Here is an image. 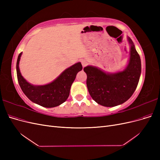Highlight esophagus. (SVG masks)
<instances>
[{
    "label": "esophagus",
    "mask_w": 160,
    "mask_h": 160,
    "mask_svg": "<svg viewBox=\"0 0 160 160\" xmlns=\"http://www.w3.org/2000/svg\"><path fill=\"white\" fill-rule=\"evenodd\" d=\"M81 64H82V66H83V67H85L87 65V64H88V62H87L85 60H81Z\"/></svg>",
    "instance_id": "esophagus-1"
}]
</instances>
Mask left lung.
Here are the masks:
<instances>
[{
	"label": "left lung",
	"mask_w": 160,
	"mask_h": 160,
	"mask_svg": "<svg viewBox=\"0 0 160 160\" xmlns=\"http://www.w3.org/2000/svg\"><path fill=\"white\" fill-rule=\"evenodd\" d=\"M130 45L127 67L116 72H106L97 67L88 65L86 72L87 86L95 102L105 107H113L128 101L136 89L142 71L140 57L132 40L128 37Z\"/></svg>",
	"instance_id": "obj_1"
}]
</instances>
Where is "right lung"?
<instances>
[{"label":"right lung","mask_w":160,"mask_h":160,"mask_svg":"<svg viewBox=\"0 0 160 160\" xmlns=\"http://www.w3.org/2000/svg\"><path fill=\"white\" fill-rule=\"evenodd\" d=\"M22 53L18 55L17 59V74L18 84L25 95L33 103L47 108L57 107L64 103L69 95L71 85L77 72L83 69L81 62H77L66 69L49 83L35 85L28 83L21 73L19 61Z\"/></svg>","instance_id":"right-lung-1"}]
</instances>
